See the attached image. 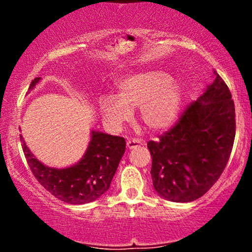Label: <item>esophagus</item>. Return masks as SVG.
<instances>
[{
  "label": "esophagus",
  "instance_id": "esophagus-1",
  "mask_svg": "<svg viewBox=\"0 0 252 252\" xmlns=\"http://www.w3.org/2000/svg\"><path fill=\"white\" fill-rule=\"evenodd\" d=\"M142 142H140V141L137 140H129L128 142H126V148L128 149H134V148H137V147L142 146Z\"/></svg>",
  "mask_w": 252,
  "mask_h": 252
}]
</instances>
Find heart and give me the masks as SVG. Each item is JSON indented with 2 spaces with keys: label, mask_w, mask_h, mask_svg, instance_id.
Masks as SVG:
<instances>
[{
  "label": "heart",
  "mask_w": 252,
  "mask_h": 252,
  "mask_svg": "<svg viewBox=\"0 0 252 252\" xmlns=\"http://www.w3.org/2000/svg\"><path fill=\"white\" fill-rule=\"evenodd\" d=\"M184 91L162 71H146L123 78L115 96L100 99V114L106 126L120 130L137 108L138 118L147 128L161 131L175 122L180 112Z\"/></svg>",
  "instance_id": "obj_1"
}]
</instances>
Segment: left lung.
Segmentation results:
<instances>
[{
  "label": "left lung",
  "instance_id": "obj_1",
  "mask_svg": "<svg viewBox=\"0 0 252 252\" xmlns=\"http://www.w3.org/2000/svg\"><path fill=\"white\" fill-rule=\"evenodd\" d=\"M215 80L169 131L149 141L153 186L174 202L196 200L215 185L230 158L236 135L235 104L215 71Z\"/></svg>",
  "mask_w": 252,
  "mask_h": 252
}]
</instances>
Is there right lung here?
I'll list each match as a JSON object with an SVG mask.
<instances>
[{"instance_id":"obj_1","label":"right lung","mask_w":252,"mask_h":252,"mask_svg":"<svg viewBox=\"0 0 252 252\" xmlns=\"http://www.w3.org/2000/svg\"><path fill=\"white\" fill-rule=\"evenodd\" d=\"M41 78L32 80V91ZM22 149L28 166L36 180L51 194L72 205H83L97 200L110 189L121 158L126 152V140L120 136L91 130L85 153L77 163L65 168L48 167L31 152L21 135Z\"/></svg>"}]
</instances>
